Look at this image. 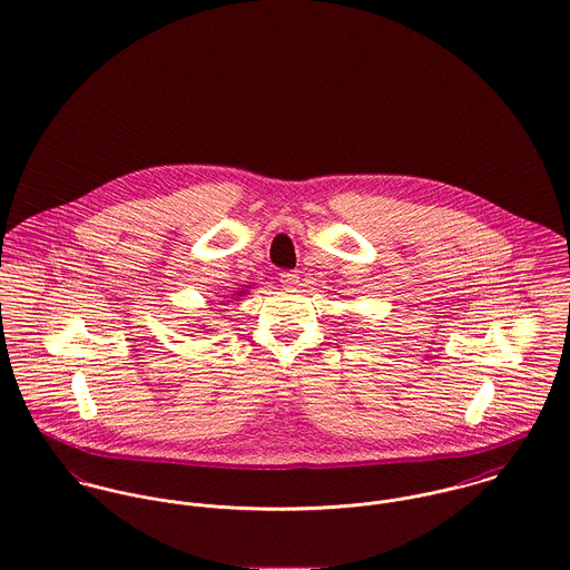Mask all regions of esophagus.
<instances>
[{
    "label": "esophagus",
    "instance_id": "obj_1",
    "mask_svg": "<svg viewBox=\"0 0 570 570\" xmlns=\"http://www.w3.org/2000/svg\"><path fill=\"white\" fill-rule=\"evenodd\" d=\"M298 278H301V276H298V274H294V272H283V274H281V283H283L287 289L298 287V283H301Z\"/></svg>",
    "mask_w": 570,
    "mask_h": 570
}]
</instances>
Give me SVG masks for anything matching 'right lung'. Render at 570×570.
<instances>
[{
    "label": "right lung",
    "instance_id": "obj_1",
    "mask_svg": "<svg viewBox=\"0 0 570 570\" xmlns=\"http://www.w3.org/2000/svg\"><path fill=\"white\" fill-rule=\"evenodd\" d=\"M242 294H244V292H237V294H235V296H242Z\"/></svg>",
    "mask_w": 570,
    "mask_h": 570
}]
</instances>
